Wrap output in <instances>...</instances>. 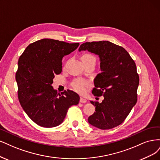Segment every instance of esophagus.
Here are the masks:
<instances>
[{
	"mask_svg": "<svg viewBox=\"0 0 160 160\" xmlns=\"http://www.w3.org/2000/svg\"><path fill=\"white\" fill-rule=\"evenodd\" d=\"M86 98H83V97H80V102H81V103H86Z\"/></svg>",
	"mask_w": 160,
	"mask_h": 160,
	"instance_id": "esophagus-1",
	"label": "esophagus"
}]
</instances>
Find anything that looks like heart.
Returning a JSON list of instances; mask_svg holds the SVG:
<instances>
[{
	"instance_id": "heart-1",
	"label": "heart",
	"mask_w": 160,
	"mask_h": 160,
	"mask_svg": "<svg viewBox=\"0 0 160 160\" xmlns=\"http://www.w3.org/2000/svg\"><path fill=\"white\" fill-rule=\"evenodd\" d=\"M82 58L83 62L94 61L96 62V58L93 55L90 54H84L82 56ZM88 85H89L88 82L82 80V79L75 80L72 83V87L74 88V89L77 92H80V93H83V92L85 91V88L87 86H88Z\"/></svg>"
}]
</instances>
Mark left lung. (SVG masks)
<instances>
[{
    "mask_svg": "<svg viewBox=\"0 0 160 160\" xmlns=\"http://www.w3.org/2000/svg\"><path fill=\"white\" fill-rule=\"evenodd\" d=\"M78 50L98 55L100 61L102 72L94 78L92 94L104 100L90 102L95 112L89 116V123L101 130L119 126L137 102L140 79L135 62L123 47L109 41L85 42Z\"/></svg>",
    "mask_w": 160,
    "mask_h": 160,
    "instance_id": "1",
    "label": "left lung"
}]
</instances>
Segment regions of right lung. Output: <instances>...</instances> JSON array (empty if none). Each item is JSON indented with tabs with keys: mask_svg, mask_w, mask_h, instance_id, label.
Here are the masks:
<instances>
[{
	"mask_svg": "<svg viewBox=\"0 0 160 160\" xmlns=\"http://www.w3.org/2000/svg\"><path fill=\"white\" fill-rule=\"evenodd\" d=\"M79 43L44 38L29 44L20 56L16 80L22 109L34 122L44 128L62 123L68 108L78 104L80 96L68 90L58 93L52 84L62 72V60Z\"/></svg>",
	"mask_w": 160,
	"mask_h": 160,
	"instance_id": "right-lung-1",
	"label": "right lung"
}]
</instances>
